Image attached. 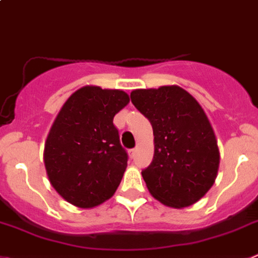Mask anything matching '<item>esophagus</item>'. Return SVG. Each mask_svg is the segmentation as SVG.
Instances as JSON below:
<instances>
[{
    "label": "esophagus",
    "instance_id": "obj_1",
    "mask_svg": "<svg viewBox=\"0 0 258 258\" xmlns=\"http://www.w3.org/2000/svg\"><path fill=\"white\" fill-rule=\"evenodd\" d=\"M136 153H137L136 148H133V150H129V157L134 158V157H136Z\"/></svg>",
    "mask_w": 258,
    "mask_h": 258
}]
</instances>
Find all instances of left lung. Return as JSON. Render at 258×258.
I'll return each instance as SVG.
<instances>
[{
	"instance_id": "1",
	"label": "left lung",
	"mask_w": 258,
	"mask_h": 258,
	"mask_svg": "<svg viewBox=\"0 0 258 258\" xmlns=\"http://www.w3.org/2000/svg\"><path fill=\"white\" fill-rule=\"evenodd\" d=\"M131 98L153 127L155 155L142 170L148 190L166 206H190L209 192L220 162L206 113L178 86L137 89Z\"/></svg>"
}]
</instances>
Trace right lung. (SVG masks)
Wrapping results in <instances>:
<instances>
[{"label":"right lung","mask_w":258,"mask_h":258,"mask_svg":"<svg viewBox=\"0 0 258 258\" xmlns=\"http://www.w3.org/2000/svg\"><path fill=\"white\" fill-rule=\"evenodd\" d=\"M129 102L119 89L87 86L69 97L44 146L52 186L72 205L98 206L112 197L127 165L113 116Z\"/></svg>","instance_id":"obj_1"}]
</instances>
